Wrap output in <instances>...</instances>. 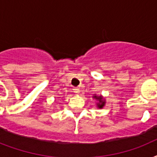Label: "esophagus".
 <instances>
[{"mask_svg": "<svg viewBox=\"0 0 157 157\" xmlns=\"http://www.w3.org/2000/svg\"><path fill=\"white\" fill-rule=\"evenodd\" d=\"M73 91H74V93L79 94V92H80V89H79L78 87H76V88L73 89Z\"/></svg>", "mask_w": 157, "mask_h": 157, "instance_id": "1", "label": "esophagus"}]
</instances>
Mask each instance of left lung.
<instances>
[{
	"instance_id": "8db88e82",
	"label": "left lung",
	"mask_w": 157,
	"mask_h": 157,
	"mask_svg": "<svg viewBox=\"0 0 157 157\" xmlns=\"http://www.w3.org/2000/svg\"><path fill=\"white\" fill-rule=\"evenodd\" d=\"M94 98H95L96 99H98V101H99V103H98V107H99V108H102V107L104 106L105 104V102L103 100H102V97H97V96H94Z\"/></svg>"
}]
</instances>
